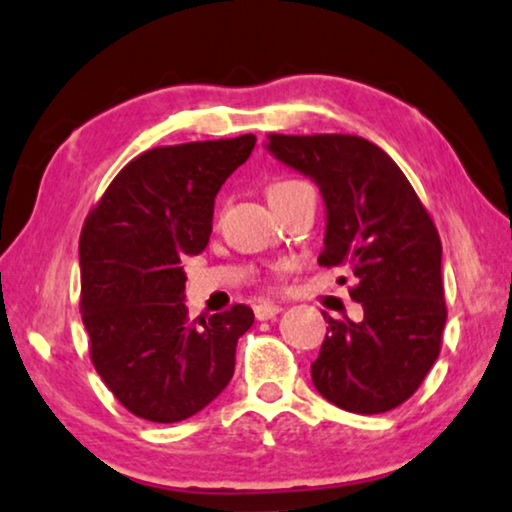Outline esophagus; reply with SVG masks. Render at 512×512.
<instances>
[{"label":"esophagus","instance_id":"34e87169","mask_svg":"<svg viewBox=\"0 0 512 512\" xmlns=\"http://www.w3.org/2000/svg\"><path fill=\"white\" fill-rule=\"evenodd\" d=\"M280 311H283V308L276 306V304H271V301H264V304H257L255 306V318L257 320H271V318H276Z\"/></svg>","mask_w":512,"mask_h":512}]
</instances>
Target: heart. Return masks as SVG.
Instances as JSON below:
<instances>
[{
	"label": "heart",
	"mask_w": 512,
	"mask_h": 512,
	"mask_svg": "<svg viewBox=\"0 0 512 512\" xmlns=\"http://www.w3.org/2000/svg\"><path fill=\"white\" fill-rule=\"evenodd\" d=\"M306 183L301 181H278L269 185V190H266V194H269V201H276L280 197H285V194H290L294 190H299V187H304Z\"/></svg>",
	"instance_id": "obj_1"
}]
</instances>
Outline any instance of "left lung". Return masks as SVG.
Here are the masks:
<instances>
[{
  "mask_svg": "<svg viewBox=\"0 0 512 512\" xmlns=\"http://www.w3.org/2000/svg\"><path fill=\"white\" fill-rule=\"evenodd\" d=\"M266 150L320 187L322 266H348L359 322L334 320L311 364L334 406L376 415L401 406L434 366L445 327L441 239L413 185L376 143L350 134H271Z\"/></svg>",
  "mask_w": 512,
  "mask_h": 512,
  "instance_id": "1",
  "label": "left lung"
}]
</instances>
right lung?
<instances>
[{
	"label": "right lung",
	"mask_w": 512,
	"mask_h": 512,
	"mask_svg": "<svg viewBox=\"0 0 512 512\" xmlns=\"http://www.w3.org/2000/svg\"><path fill=\"white\" fill-rule=\"evenodd\" d=\"M255 136L153 148L113 178L81 232V313L92 364L129 413L181 422L229 385L253 308L187 318L181 259L213 229L215 194Z\"/></svg>",
	"instance_id": "right-lung-1"
}]
</instances>
